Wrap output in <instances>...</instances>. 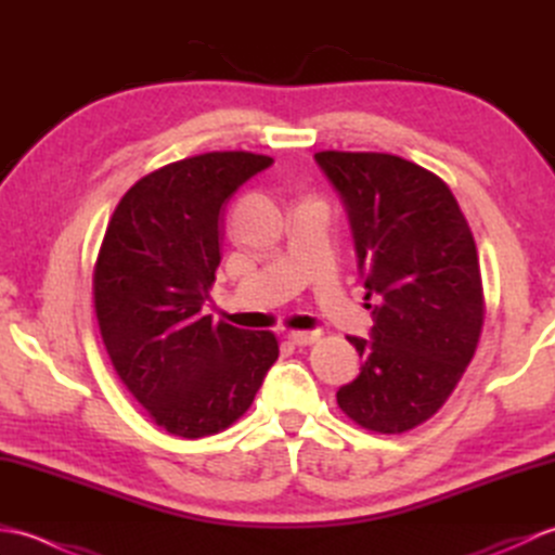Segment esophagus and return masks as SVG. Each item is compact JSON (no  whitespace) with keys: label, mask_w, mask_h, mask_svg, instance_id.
<instances>
[{"label":"esophagus","mask_w":555,"mask_h":555,"mask_svg":"<svg viewBox=\"0 0 555 555\" xmlns=\"http://www.w3.org/2000/svg\"><path fill=\"white\" fill-rule=\"evenodd\" d=\"M317 338H320V332H291L288 334V340L293 346H310Z\"/></svg>","instance_id":"1"}]
</instances>
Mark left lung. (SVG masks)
<instances>
[{
    "instance_id": "obj_1",
    "label": "left lung",
    "mask_w": 555,
    "mask_h": 555,
    "mask_svg": "<svg viewBox=\"0 0 555 555\" xmlns=\"http://www.w3.org/2000/svg\"><path fill=\"white\" fill-rule=\"evenodd\" d=\"M348 211L358 269L374 298L364 360L336 400L360 427L403 434L427 422L473 360L485 293L477 245L439 176L384 152H317Z\"/></svg>"
}]
</instances>
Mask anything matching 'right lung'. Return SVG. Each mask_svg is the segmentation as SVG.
Instances as JSON below:
<instances>
[{"instance_id":"1","label":"right lung","mask_w":555,"mask_h":555,"mask_svg":"<svg viewBox=\"0 0 555 555\" xmlns=\"http://www.w3.org/2000/svg\"><path fill=\"white\" fill-rule=\"evenodd\" d=\"M271 157L207 152L143 176L116 205L92 293L104 348L150 417L183 439L253 405L279 340L203 314L221 262L223 205Z\"/></svg>"}]
</instances>
